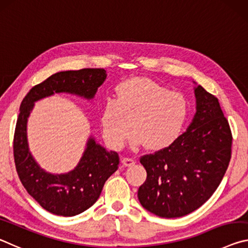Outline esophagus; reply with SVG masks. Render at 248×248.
<instances>
[{
    "label": "esophagus",
    "mask_w": 248,
    "mask_h": 248,
    "mask_svg": "<svg viewBox=\"0 0 248 248\" xmlns=\"http://www.w3.org/2000/svg\"><path fill=\"white\" fill-rule=\"evenodd\" d=\"M122 164H123L125 167H132V166L135 165V160L133 158H127V157H122L121 158Z\"/></svg>",
    "instance_id": "obj_1"
}]
</instances>
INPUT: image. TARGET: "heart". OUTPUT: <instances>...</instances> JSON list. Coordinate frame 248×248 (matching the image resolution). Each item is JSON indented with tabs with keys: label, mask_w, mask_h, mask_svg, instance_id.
I'll list each match as a JSON object with an SVG mask.
<instances>
[{
	"label": "heart",
	"mask_w": 248,
	"mask_h": 248,
	"mask_svg": "<svg viewBox=\"0 0 248 248\" xmlns=\"http://www.w3.org/2000/svg\"><path fill=\"white\" fill-rule=\"evenodd\" d=\"M188 116L189 103L181 93L134 77L115 88L114 101L105 103L100 122L104 140L114 149L123 147L132 129L133 148L162 151L179 139Z\"/></svg>",
	"instance_id": "obj_1"
}]
</instances>
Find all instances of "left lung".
I'll list each match as a JSON object with an SVG mask.
<instances>
[{
	"mask_svg": "<svg viewBox=\"0 0 248 248\" xmlns=\"http://www.w3.org/2000/svg\"><path fill=\"white\" fill-rule=\"evenodd\" d=\"M196 84V114L168 148L140 158L147 178L139 189L143 208L157 217H181L209 200L231 159L232 133L217 97Z\"/></svg>",
	"mask_w": 248,
	"mask_h": 248,
	"instance_id": "obj_1",
	"label": "left lung"
}]
</instances>
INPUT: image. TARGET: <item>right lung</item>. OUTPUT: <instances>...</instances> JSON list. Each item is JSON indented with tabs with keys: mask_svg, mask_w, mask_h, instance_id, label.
<instances>
[{
	"mask_svg": "<svg viewBox=\"0 0 248 248\" xmlns=\"http://www.w3.org/2000/svg\"><path fill=\"white\" fill-rule=\"evenodd\" d=\"M107 76L104 69L57 72L31 88L19 107L13 144L16 171L28 194L56 216L74 217L94 204L105 181L119 168L120 157L116 152H108L91 135L74 169L66 173L48 172L40 167L30 151L28 117L37 101L59 93L91 101Z\"/></svg>",
	"mask_w": 248,
	"mask_h": 248,
	"instance_id": "obj_1",
	"label": "right lung"
}]
</instances>
